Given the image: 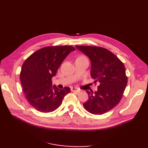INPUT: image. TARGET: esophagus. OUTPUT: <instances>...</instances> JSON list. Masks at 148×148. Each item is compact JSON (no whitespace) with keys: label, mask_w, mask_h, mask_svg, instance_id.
Wrapping results in <instances>:
<instances>
[{"label":"esophagus","mask_w":148,"mask_h":148,"mask_svg":"<svg viewBox=\"0 0 148 148\" xmlns=\"http://www.w3.org/2000/svg\"><path fill=\"white\" fill-rule=\"evenodd\" d=\"M71 91H75V92H79L80 91H81V90L80 89L77 88H71Z\"/></svg>","instance_id":"obj_1"}]
</instances>
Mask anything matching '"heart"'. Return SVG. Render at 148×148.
I'll return each mask as SVG.
<instances>
[{"mask_svg":"<svg viewBox=\"0 0 148 148\" xmlns=\"http://www.w3.org/2000/svg\"><path fill=\"white\" fill-rule=\"evenodd\" d=\"M81 58H86L85 57H84V56H81V57H78V59H81Z\"/></svg>","mask_w":148,"mask_h":148,"instance_id":"1","label":"heart"}]
</instances>
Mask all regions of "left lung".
I'll return each instance as SVG.
<instances>
[{
	"mask_svg": "<svg viewBox=\"0 0 148 148\" xmlns=\"http://www.w3.org/2000/svg\"><path fill=\"white\" fill-rule=\"evenodd\" d=\"M91 60V77L98 82L97 91L89 92L84 109L95 115L104 114L117 106L123 96L128 79L123 64L108 49L75 46Z\"/></svg>",
	"mask_w": 148,
	"mask_h": 148,
	"instance_id": "1",
	"label": "left lung"
}]
</instances>
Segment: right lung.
<instances>
[{
    "instance_id": "1",
    "label": "right lung",
    "mask_w": 148,
    "mask_h": 148,
    "mask_svg": "<svg viewBox=\"0 0 148 148\" xmlns=\"http://www.w3.org/2000/svg\"><path fill=\"white\" fill-rule=\"evenodd\" d=\"M75 48L70 46H47L34 52L21 67L20 80L26 98L37 110L47 113L56 110L70 92L52 86V78L56 75L62 62Z\"/></svg>"
}]
</instances>
